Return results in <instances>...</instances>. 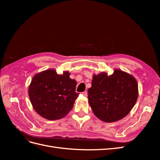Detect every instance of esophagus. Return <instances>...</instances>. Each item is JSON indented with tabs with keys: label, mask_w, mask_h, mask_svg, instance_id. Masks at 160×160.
<instances>
[{
	"label": "esophagus",
	"mask_w": 160,
	"mask_h": 160,
	"mask_svg": "<svg viewBox=\"0 0 160 160\" xmlns=\"http://www.w3.org/2000/svg\"><path fill=\"white\" fill-rule=\"evenodd\" d=\"M82 95H83L85 97H87V96H88V92L84 91V92H83V93H82Z\"/></svg>",
	"instance_id": "34e87169"
}]
</instances>
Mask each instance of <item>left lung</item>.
I'll use <instances>...</instances> for the list:
<instances>
[{
    "label": "left lung",
    "instance_id": "1",
    "mask_svg": "<svg viewBox=\"0 0 160 160\" xmlns=\"http://www.w3.org/2000/svg\"><path fill=\"white\" fill-rule=\"evenodd\" d=\"M138 97V85L135 77L118 69L109 76L105 72L93 75L88 89V101L93 113L108 123L125 118L133 108Z\"/></svg>",
    "mask_w": 160,
    "mask_h": 160
}]
</instances>
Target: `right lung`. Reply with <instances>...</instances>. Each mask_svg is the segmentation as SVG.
<instances>
[{"instance_id": "1", "label": "right lung", "mask_w": 160, "mask_h": 160, "mask_svg": "<svg viewBox=\"0 0 160 160\" xmlns=\"http://www.w3.org/2000/svg\"><path fill=\"white\" fill-rule=\"evenodd\" d=\"M69 76V71L59 75L52 69L34 75L28 87V96L33 109L41 117L60 119L72 109L79 93L75 92L76 81Z\"/></svg>"}]
</instances>
